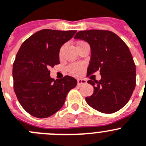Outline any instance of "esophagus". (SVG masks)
Returning <instances> with one entry per match:
<instances>
[{"mask_svg":"<svg viewBox=\"0 0 146 146\" xmlns=\"http://www.w3.org/2000/svg\"><path fill=\"white\" fill-rule=\"evenodd\" d=\"M87 83V81L85 80H83V79H78L77 80V85H85V84Z\"/></svg>","mask_w":146,"mask_h":146,"instance_id":"obj_1","label":"esophagus"}]
</instances>
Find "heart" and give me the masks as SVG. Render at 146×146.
Here are the masks:
<instances>
[{"label": "heart", "instance_id": "heart-1", "mask_svg": "<svg viewBox=\"0 0 146 146\" xmlns=\"http://www.w3.org/2000/svg\"><path fill=\"white\" fill-rule=\"evenodd\" d=\"M81 42H82V41H80V42H77V44L81 43ZM61 50H62V48H61V50H60V53H61ZM82 66H81L80 64H72V65H71V66L69 67V72H70L72 74H74V75H79V74L81 73V72H82Z\"/></svg>", "mask_w": 146, "mask_h": 146}]
</instances>
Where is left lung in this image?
<instances>
[{
    "mask_svg": "<svg viewBox=\"0 0 146 146\" xmlns=\"http://www.w3.org/2000/svg\"><path fill=\"white\" fill-rule=\"evenodd\" d=\"M90 46L88 75L99 71V81L88 80L94 88L85 98L90 106L105 113L117 111L129 101L135 88L136 68L127 45L115 33L107 30L80 31L74 37Z\"/></svg>",
    "mask_w": 146,
    "mask_h": 146,
    "instance_id": "obj_1",
    "label": "left lung"
}]
</instances>
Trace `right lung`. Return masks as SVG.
Returning a JSON list of instances; mask_svg holds the SVG:
<instances>
[{
	"mask_svg": "<svg viewBox=\"0 0 146 146\" xmlns=\"http://www.w3.org/2000/svg\"><path fill=\"white\" fill-rule=\"evenodd\" d=\"M76 32L42 29L20 47L13 65L14 91L21 106L33 117L47 118L56 113L77 85V80L70 76L54 80L49 71L59 64L61 46Z\"/></svg>",
	"mask_w": 146,
	"mask_h": 146,
	"instance_id": "1",
	"label": "right lung"
}]
</instances>
